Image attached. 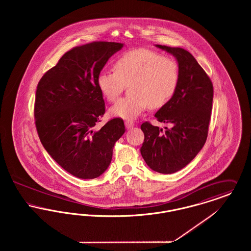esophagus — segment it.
<instances>
[{
  "mask_svg": "<svg viewBox=\"0 0 251 251\" xmlns=\"http://www.w3.org/2000/svg\"><path fill=\"white\" fill-rule=\"evenodd\" d=\"M125 126L127 129H131L133 126H134V123L132 120H126L125 121Z\"/></svg>",
  "mask_w": 251,
  "mask_h": 251,
  "instance_id": "1",
  "label": "esophagus"
}]
</instances>
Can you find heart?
<instances>
[{
  "label": "heart",
  "mask_w": 251,
  "mask_h": 251,
  "mask_svg": "<svg viewBox=\"0 0 251 251\" xmlns=\"http://www.w3.org/2000/svg\"><path fill=\"white\" fill-rule=\"evenodd\" d=\"M114 72H100L97 86L108 101H115L129 84L130 95L120 99L110 109L113 117L131 120L149 105L161 108L174 96L179 82L178 62L160 52L140 48L120 54L113 64Z\"/></svg>",
  "instance_id": "obj_1"
}]
</instances>
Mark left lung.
<instances>
[{
	"label": "left lung",
	"mask_w": 251,
	"mask_h": 251,
	"mask_svg": "<svg viewBox=\"0 0 251 251\" xmlns=\"http://www.w3.org/2000/svg\"><path fill=\"white\" fill-rule=\"evenodd\" d=\"M178 61L179 82L166 105L155 114L158 121L172 124L166 131L146 121L141 125L145 138L140 149L152 170L172 174L186 167L201 151L208 136L213 108L211 79L189 51L178 47L156 45Z\"/></svg>",
	"instance_id": "8db88e82"
}]
</instances>
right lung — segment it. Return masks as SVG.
I'll return each mask as SVG.
<instances>
[{
    "instance_id": "add662e5",
    "label": "right lung",
    "mask_w": 251,
    "mask_h": 251,
    "mask_svg": "<svg viewBox=\"0 0 251 251\" xmlns=\"http://www.w3.org/2000/svg\"><path fill=\"white\" fill-rule=\"evenodd\" d=\"M122 43L94 41L67 51L37 84L35 122L51 158L80 179L98 178L107 169L115 143L125 132L123 120L96 123L105 113L97 77Z\"/></svg>"
}]
</instances>
